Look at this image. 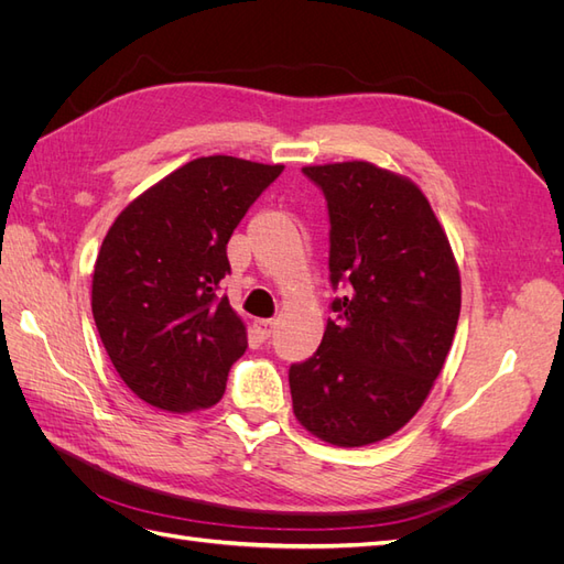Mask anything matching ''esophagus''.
<instances>
[{
	"label": "esophagus",
	"mask_w": 564,
	"mask_h": 564,
	"mask_svg": "<svg viewBox=\"0 0 564 564\" xmlns=\"http://www.w3.org/2000/svg\"><path fill=\"white\" fill-rule=\"evenodd\" d=\"M272 329H275V319H253V332L259 338H270Z\"/></svg>",
	"instance_id": "1"
}]
</instances>
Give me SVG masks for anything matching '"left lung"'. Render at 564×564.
Listing matches in <instances>:
<instances>
[{
  "label": "left lung",
  "instance_id": "left-lung-1",
  "mask_svg": "<svg viewBox=\"0 0 564 564\" xmlns=\"http://www.w3.org/2000/svg\"><path fill=\"white\" fill-rule=\"evenodd\" d=\"M329 212L322 344L289 367L296 419L338 447L379 442L412 419L445 365L460 280L429 199L369 162L305 166Z\"/></svg>",
  "mask_w": 564,
  "mask_h": 564
}]
</instances>
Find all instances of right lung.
I'll list each match as a JSON object with an SVG mask.
<instances>
[{"label":"right lung","instance_id":"obj_1","mask_svg":"<svg viewBox=\"0 0 564 564\" xmlns=\"http://www.w3.org/2000/svg\"><path fill=\"white\" fill-rule=\"evenodd\" d=\"M284 172L228 155L199 158L117 216L100 245L91 311L122 381L164 412L216 404L247 350L220 294L232 230Z\"/></svg>","mask_w":564,"mask_h":564}]
</instances>
